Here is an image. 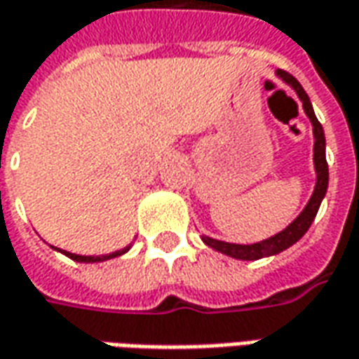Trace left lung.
<instances>
[{"label": "left lung", "mask_w": 359, "mask_h": 359, "mask_svg": "<svg viewBox=\"0 0 359 359\" xmlns=\"http://www.w3.org/2000/svg\"><path fill=\"white\" fill-rule=\"evenodd\" d=\"M278 77H282L285 83L292 85L299 101L303 102V109H305V114L309 116L311 124H313V136H315V154H313V161H315V171H317V184H315V190H313V196H311L309 204L305 205L302 214L297 215L284 231H280L274 237H270L266 241H260V243H252V245H235V243H225V241L212 239V237H204V243L212 249L219 250L223 255L233 258H239V260H258V258L272 257V255H278L282 252L287 247H292L293 243L302 239L303 235L307 233V229L311 227V223L315 219V215L319 212V205L323 202V198L327 194L328 187V165H327V155H325V132H323V126L320 122L315 116V110L311 107L309 97L307 93L302 87V83L293 77L292 74H287L284 69H278L276 72Z\"/></svg>", "instance_id": "obj_1"}]
</instances>
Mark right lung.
Returning a JSON list of instances; mask_svg holds the SVG:
<instances>
[{"instance_id":"1","label":"right lung","mask_w":359,"mask_h":359,"mask_svg":"<svg viewBox=\"0 0 359 359\" xmlns=\"http://www.w3.org/2000/svg\"><path fill=\"white\" fill-rule=\"evenodd\" d=\"M130 247L122 250H116V252H110V255H102V257H81V255H74V252H66V250H62L66 257H69L72 260H77V262H102V260H109V258H114V257H120V255H124Z\"/></svg>"}]
</instances>
